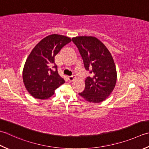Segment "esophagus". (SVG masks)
Masks as SVG:
<instances>
[{
    "mask_svg": "<svg viewBox=\"0 0 149 149\" xmlns=\"http://www.w3.org/2000/svg\"><path fill=\"white\" fill-rule=\"evenodd\" d=\"M75 79V75H72V76H69L68 77V79L70 81H73Z\"/></svg>",
    "mask_w": 149,
    "mask_h": 149,
    "instance_id": "34e87169",
    "label": "esophagus"
}]
</instances>
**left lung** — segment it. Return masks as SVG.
<instances>
[{"instance_id":"8db88e82","label":"left lung","mask_w":149,"mask_h":149,"mask_svg":"<svg viewBox=\"0 0 149 149\" xmlns=\"http://www.w3.org/2000/svg\"><path fill=\"white\" fill-rule=\"evenodd\" d=\"M83 60L84 68L92 75L85 80V88L79 93L90 103H100L109 97L116 86L117 72L113 57L105 45L96 37L72 38Z\"/></svg>"}]
</instances>
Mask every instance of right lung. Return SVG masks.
Instances as JSON below:
<instances>
[{
    "label": "right lung",
    "mask_w": 149,
    "mask_h": 149,
    "mask_svg": "<svg viewBox=\"0 0 149 149\" xmlns=\"http://www.w3.org/2000/svg\"><path fill=\"white\" fill-rule=\"evenodd\" d=\"M71 41L68 37L52 34L44 38L32 49L24 64L22 79L26 90L33 97H50L55 90L65 83L58 74L55 56Z\"/></svg>",
    "instance_id": "add662e5"
}]
</instances>
